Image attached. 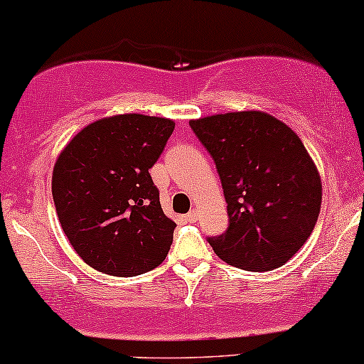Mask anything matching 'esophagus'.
Instances as JSON below:
<instances>
[{"label": "esophagus", "instance_id": "34e87169", "mask_svg": "<svg viewBox=\"0 0 364 364\" xmlns=\"http://www.w3.org/2000/svg\"><path fill=\"white\" fill-rule=\"evenodd\" d=\"M186 220H188V222H191V224H195V222L198 220V213H196L195 210H193V212L188 213V215H186Z\"/></svg>", "mask_w": 364, "mask_h": 364}]
</instances>
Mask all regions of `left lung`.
Returning a JSON list of instances; mask_svg holds the SVG:
<instances>
[{
	"label": "left lung",
	"instance_id": "left-lung-1",
	"mask_svg": "<svg viewBox=\"0 0 364 364\" xmlns=\"http://www.w3.org/2000/svg\"><path fill=\"white\" fill-rule=\"evenodd\" d=\"M215 161L229 229L208 237L222 261L271 271L291 259L317 224L322 181L299 135L259 110L190 120Z\"/></svg>",
	"mask_w": 364,
	"mask_h": 364
}]
</instances>
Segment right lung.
<instances>
[{
	"label": "right lung",
	"instance_id": "add662e5",
	"mask_svg": "<svg viewBox=\"0 0 364 364\" xmlns=\"http://www.w3.org/2000/svg\"><path fill=\"white\" fill-rule=\"evenodd\" d=\"M174 130L163 117L124 113L86 125L57 157L52 196L60 227L87 266L112 277L157 268L174 224L149 169Z\"/></svg>",
	"mask_w": 364,
	"mask_h": 364
}]
</instances>
